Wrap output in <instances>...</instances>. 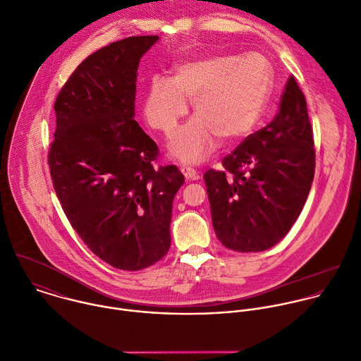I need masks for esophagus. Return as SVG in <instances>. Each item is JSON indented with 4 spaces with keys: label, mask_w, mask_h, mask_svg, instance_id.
Masks as SVG:
<instances>
[{
    "label": "esophagus",
    "mask_w": 361,
    "mask_h": 361,
    "mask_svg": "<svg viewBox=\"0 0 361 361\" xmlns=\"http://www.w3.org/2000/svg\"><path fill=\"white\" fill-rule=\"evenodd\" d=\"M180 170H181L183 176H184L187 180H198V178H200V173H198L195 169L190 167V166H181Z\"/></svg>",
    "instance_id": "34e87169"
}]
</instances>
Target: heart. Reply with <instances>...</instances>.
<instances>
[{"label": "heart", "instance_id": "heart-1", "mask_svg": "<svg viewBox=\"0 0 361 361\" xmlns=\"http://www.w3.org/2000/svg\"><path fill=\"white\" fill-rule=\"evenodd\" d=\"M271 89L268 61L258 54L208 56L174 66L170 80H150L143 114L150 128L171 135L192 100L197 116L176 132L169 152L185 163L205 160L218 145L248 135L265 111Z\"/></svg>", "mask_w": 361, "mask_h": 361}]
</instances>
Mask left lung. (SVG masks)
Here are the masks:
<instances>
[{
  "label": "left lung",
  "instance_id": "left-lung-1",
  "mask_svg": "<svg viewBox=\"0 0 361 361\" xmlns=\"http://www.w3.org/2000/svg\"><path fill=\"white\" fill-rule=\"evenodd\" d=\"M314 142L307 106L293 75L279 111L204 174L212 226L221 244L261 252L289 232L307 200L314 176Z\"/></svg>",
  "mask_w": 361,
  "mask_h": 361
}]
</instances>
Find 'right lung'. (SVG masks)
Returning a JSON list of instances; mask_svg holds the SVG:
<instances>
[{
  "instance_id": "add662e5",
  "label": "right lung",
  "mask_w": 361,
  "mask_h": 361,
  "mask_svg": "<svg viewBox=\"0 0 361 361\" xmlns=\"http://www.w3.org/2000/svg\"><path fill=\"white\" fill-rule=\"evenodd\" d=\"M157 35L130 37L89 55L55 100L48 152L55 192L72 228L102 261L140 271L170 248L176 166L154 167L157 145L135 120L140 58Z\"/></svg>"
}]
</instances>
